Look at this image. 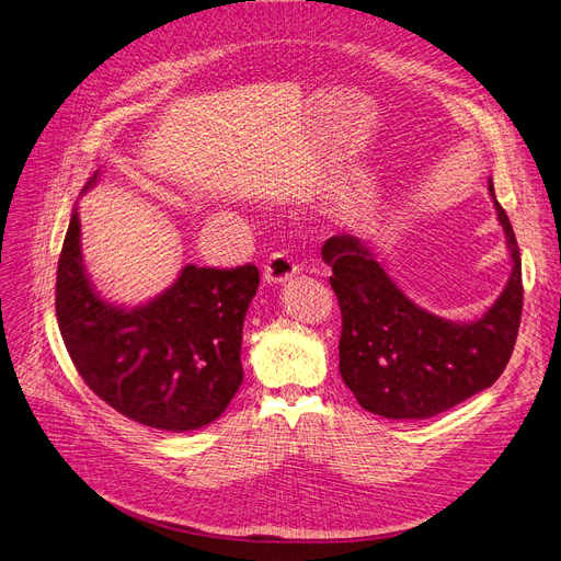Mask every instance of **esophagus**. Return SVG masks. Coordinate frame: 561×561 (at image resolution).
I'll list each match as a JSON object with an SVG mask.
<instances>
[{"label":"esophagus","mask_w":561,"mask_h":561,"mask_svg":"<svg viewBox=\"0 0 561 561\" xmlns=\"http://www.w3.org/2000/svg\"><path fill=\"white\" fill-rule=\"evenodd\" d=\"M299 272L295 260L287 253H272L264 262V278L266 283H285Z\"/></svg>","instance_id":"34e87169"}]
</instances>
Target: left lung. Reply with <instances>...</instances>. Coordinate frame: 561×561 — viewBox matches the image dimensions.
I'll list each match as a JSON object with an SVG mask.
<instances>
[{
    "label": "left lung",
    "instance_id": "1",
    "mask_svg": "<svg viewBox=\"0 0 561 561\" xmlns=\"http://www.w3.org/2000/svg\"><path fill=\"white\" fill-rule=\"evenodd\" d=\"M504 228L513 272L500 299L477 322H449L410 301L352 234L322 245L339 297L341 377L358 405L385 419H428L497 382L523 316V264L506 211L488 186Z\"/></svg>",
    "mask_w": 561,
    "mask_h": 561
}]
</instances>
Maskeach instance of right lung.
Returning <instances> with one entry per match:
<instances>
[{"label":"right lung","instance_id":"1","mask_svg":"<svg viewBox=\"0 0 561 561\" xmlns=\"http://www.w3.org/2000/svg\"><path fill=\"white\" fill-rule=\"evenodd\" d=\"M94 182L96 174L87 188ZM257 285L255 264H188L156 299L112 306L84 272L73 209L57 264L55 310L89 389L149 428L186 433L216 421L241 387V329Z\"/></svg>","mask_w":561,"mask_h":561}]
</instances>
